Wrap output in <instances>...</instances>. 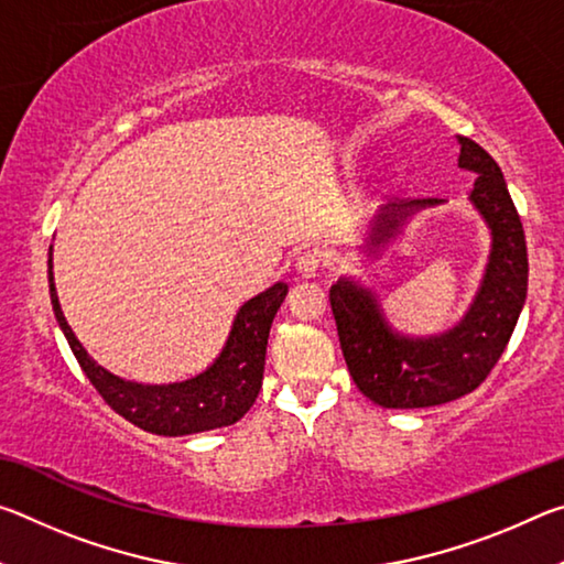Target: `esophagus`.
<instances>
[{"label":"esophagus","instance_id":"obj_1","mask_svg":"<svg viewBox=\"0 0 564 564\" xmlns=\"http://www.w3.org/2000/svg\"><path fill=\"white\" fill-rule=\"evenodd\" d=\"M323 269V253L321 251H303L299 259H295V271H299L303 279H311Z\"/></svg>","mask_w":564,"mask_h":564}]
</instances>
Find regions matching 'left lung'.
<instances>
[{
	"instance_id": "left-lung-1",
	"label": "left lung",
	"mask_w": 564,
	"mask_h": 564,
	"mask_svg": "<svg viewBox=\"0 0 564 564\" xmlns=\"http://www.w3.org/2000/svg\"><path fill=\"white\" fill-rule=\"evenodd\" d=\"M460 166L477 174L470 202L492 231L482 289L460 326L437 338H403L388 328L370 291L352 281H338L328 291L352 383L383 408H431L473 393L500 360L528 295V246L500 166L465 137H460ZM433 204L441 202L388 204L378 214L373 243L395 236L410 212Z\"/></svg>"
}]
</instances>
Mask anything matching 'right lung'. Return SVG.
Returning <instances> with one entry per match:
<instances>
[{"instance_id":"add662e5","label":"right lung","mask_w":564,"mask_h":564,"mask_svg":"<svg viewBox=\"0 0 564 564\" xmlns=\"http://www.w3.org/2000/svg\"><path fill=\"white\" fill-rule=\"evenodd\" d=\"M285 291L289 285L279 281L241 305L226 348L206 373L171 386L129 383V380L111 376L109 370L97 366L76 340L59 308V299H56L50 248V293L54 316L69 340L74 358L79 360L84 376L89 378V383L97 388V393L113 413L154 435L176 437L214 431V427L234 425L248 413L263 383L269 330L275 311L285 299Z\"/></svg>"}]
</instances>
